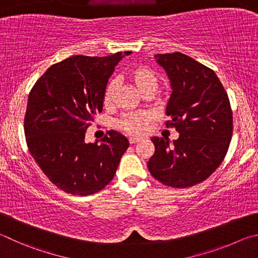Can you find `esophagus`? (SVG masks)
Returning a JSON list of instances; mask_svg holds the SVG:
<instances>
[{"label":"esophagus","mask_w":258,"mask_h":258,"mask_svg":"<svg viewBox=\"0 0 258 258\" xmlns=\"http://www.w3.org/2000/svg\"><path fill=\"white\" fill-rule=\"evenodd\" d=\"M139 141H141V138H138V137H130V138H129V143H130V144H136V143H138Z\"/></svg>","instance_id":"obj_1"}]
</instances>
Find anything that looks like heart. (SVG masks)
<instances>
[{
  "label": "heart",
  "mask_w": 258,
  "mask_h": 258,
  "mask_svg": "<svg viewBox=\"0 0 258 258\" xmlns=\"http://www.w3.org/2000/svg\"><path fill=\"white\" fill-rule=\"evenodd\" d=\"M128 78L136 86L141 93L146 92L147 89L151 88L156 89L157 84H159V79H157V75L155 74V71H153L150 68L144 66H138L130 69L128 71ZM116 89V80L112 79L108 81L105 92H104V103L106 105H110L113 102ZM151 113L147 112L129 113V114L124 115L122 119L117 121V125L129 134L142 135L146 132L147 123L151 120Z\"/></svg>",
  "instance_id": "1"
}]
</instances>
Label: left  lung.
<instances>
[{"mask_svg": "<svg viewBox=\"0 0 258 258\" xmlns=\"http://www.w3.org/2000/svg\"><path fill=\"white\" fill-rule=\"evenodd\" d=\"M171 96L165 113L179 138L153 137L155 152L147 166L165 186L187 188L207 179L222 163L232 137V111L215 72L186 54H156Z\"/></svg>", "mask_w": 258, "mask_h": 258, "instance_id": "1", "label": "left lung"}]
</instances>
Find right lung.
<instances>
[{
    "instance_id": "1",
    "label": "right lung",
    "mask_w": 258,
    "mask_h": 258,
    "mask_svg": "<svg viewBox=\"0 0 258 258\" xmlns=\"http://www.w3.org/2000/svg\"><path fill=\"white\" fill-rule=\"evenodd\" d=\"M132 52L110 56L76 55L55 63L31 88L25 115L30 155L61 190L87 196L114 177L129 147L123 135L107 132L101 144L85 143V134L101 113L108 78Z\"/></svg>"
}]
</instances>
